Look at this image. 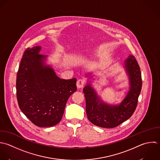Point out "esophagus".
Masks as SVG:
<instances>
[{
	"instance_id": "1",
	"label": "esophagus",
	"mask_w": 160,
	"mask_h": 160,
	"mask_svg": "<svg viewBox=\"0 0 160 160\" xmlns=\"http://www.w3.org/2000/svg\"><path fill=\"white\" fill-rule=\"evenodd\" d=\"M85 81L84 79H82V78H80L77 80V87L80 88H82L84 85H85Z\"/></svg>"
}]
</instances>
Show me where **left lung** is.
I'll list each match as a JSON object with an SVG mask.
<instances>
[{"mask_svg":"<svg viewBox=\"0 0 160 160\" xmlns=\"http://www.w3.org/2000/svg\"><path fill=\"white\" fill-rule=\"evenodd\" d=\"M124 65L129 77L130 88L120 104L111 105L103 102L90 83L83 88L87 117L96 126L115 128L130 118L135 111L142 86L141 71L135 57L132 55L128 56Z\"/></svg>","mask_w":160,"mask_h":160,"instance_id":"8db88e82","label":"left lung"}]
</instances>
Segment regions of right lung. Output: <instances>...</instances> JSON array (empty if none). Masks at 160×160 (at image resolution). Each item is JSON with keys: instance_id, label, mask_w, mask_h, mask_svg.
<instances>
[{"instance_id": "add662e5", "label": "right lung", "mask_w": 160, "mask_h": 160, "mask_svg": "<svg viewBox=\"0 0 160 160\" xmlns=\"http://www.w3.org/2000/svg\"><path fill=\"white\" fill-rule=\"evenodd\" d=\"M39 46L27 48L17 75V98L20 109L35 125L50 127L58 123L67 102L77 91V79H60L50 65L47 56L39 54Z\"/></svg>"}]
</instances>
